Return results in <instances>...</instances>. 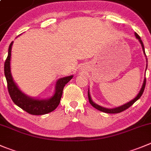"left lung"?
Masks as SVG:
<instances>
[{"label": "left lung", "mask_w": 151, "mask_h": 151, "mask_svg": "<svg viewBox=\"0 0 151 151\" xmlns=\"http://www.w3.org/2000/svg\"><path fill=\"white\" fill-rule=\"evenodd\" d=\"M135 36H136V37H137V38L138 39L139 41L140 42V43H141L142 47V49H143V52H144V54H145V52L144 45H143V43H142V41L141 38H140V37L139 36L138 34L136 33V32H135ZM146 69H147V67H146ZM145 84H146V79L145 78L144 82H143L142 86V88H141V90L139 91V93H138V94H137V96H136V97L134 98V99H132V100H131V101H130V102H127L126 104H124V105H121V106L117 107V108H104V107L100 106V105H97V104H96V103H95V102H93V101H92L91 98V95H90V93H89V90H88V96L89 102H90L91 105L93 107H94L95 108H96V109L99 110V111H102V112L107 113V114H117V113H120V112H122V111H125V110L128 109V108H129V107H131V105H132L133 104H134V102H136V101L138 100V99H139L140 97H141V96H142V95L143 92H144L145 88Z\"/></svg>", "instance_id": "obj_1"}]
</instances>
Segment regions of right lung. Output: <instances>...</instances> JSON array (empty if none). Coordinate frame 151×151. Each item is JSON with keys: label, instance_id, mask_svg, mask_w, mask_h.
<instances>
[{"label": "right lung", "instance_id": "add662e5", "mask_svg": "<svg viewBox=\"0 0 151 151\" xmlns=\"http://www.w3.org/2000/svg\"><path fill=\"white\" fill-rule=\"evenodd\" d=\"M13 42L9 46L8 56L4 63V74L7 82L9 93L14 103L23 111L32 115H43L53 111L60 102L64 86L72 79L73 75L59 79L56 83L55 91L53 96L47 99H35L27 96L20 90L13 80L10 69L11 51Z\"/></svg>", "mask_w": 151, "mask_h": 151}]
</instances>
